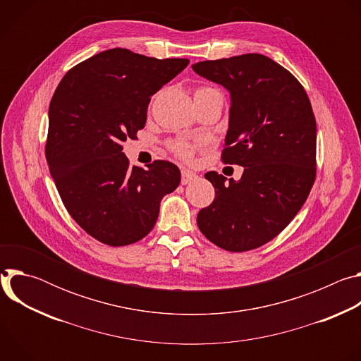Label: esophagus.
<instances>
[{
	"label": "esophagus",
	"instance_id": "1",
	"mask_svg": "<svg viewBox=\"0 0 361 361\" xmlns=\"http://www.w3.org/2000/svg\"><path fill=\"white\" fill-rule=\"evenodd\" d=\"M197 174H194L192 171H188V170H181V184H188L194 180H197Z\"/></svg>",
	"mask_w": 361,
	"mask_h": 361
}]
</instances>
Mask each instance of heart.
<instances>
[{"instance_id": "obj_1", "label": "heart", "mask_w": 361, "mask_h": 361, "mask_svg": "<svg viewBox=\"0 0 361 361\" xmlns=\"http://www.w3.org/2000/svg\"><path fill=\"white\" fill-rule=\"evenodd\" d=\"M214 88L212 87H198L195 90L194 94H200V92H205V91H213ZM198 147L197 142H191L185 138H176V140H171L169 142V148L170 151L174 154L176 157L184 160V161H188L192 159L194 152H195V148Z\"/></svg>"}]
</instances>
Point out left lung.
Returning <instances> with one entry per match:
<instances>
[{
    "label": "left lung",
    "instance_id": "1",
    "mask_svg": "<svg viewBox=\"0 0 361 361\" xmlns=\"http://www.w3.org/2000/svg\"><path fill=\"white\" fill-rule=\"evenodd\" d=\"M194 73L231 94L224 164L244 167L238 181L209 171L216 188L197 216L217 247L243 252L277 237L302 207L316 180L317 127L300 81L262 54L192 64Z\"/></svg>",
    "mask_w": 361,
    "mask_h": 361
}]
</instances>
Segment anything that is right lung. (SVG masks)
I'll return each mask as SVG.
<instances>
[{"label":"right lung","mask_w":361,"mask_h":361,"mask_svg":"<svg viewBox=\"0 0 361 361\" xmlns=\"http://www.w3.org/2000/svg\"><path fill=\"white\" fill-rule=\"evenodd\" d=\"M188 63L107 49L74 66L51 98L49 173L70 216L102 244L144 238L157 221L161 198L180 184V170L170 161L156 160L147 170L130 166L123 142L144 128L151 95Z\"/></svg>","instance_id":"1"}]
</instances>
